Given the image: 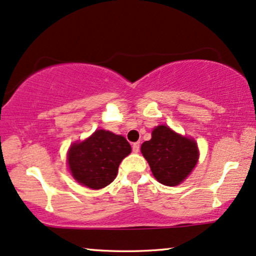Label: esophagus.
<instances>
[{
    "label": "esophagus",
    "mask_w": 256,
    "mask_h": 256,
    "mask_svg": "<svg viewBox=\"0 0 256 256\" xmlns=\"http://www.w3.org/2000/svg\"><path fill=\"white\" fill-rule=\"evenodd\" d=\"M139 148H140V145H139V142H134V144H132V151H134V153H138Z\"/></svg>",
    "instance_id": "esophagus-1"
}]
</instances>
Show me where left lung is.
<instances>
[{
    "label": "left lung",
    "mask_w": 256,
    "mask_h": 256,
    "mask_svg": "<svg viewBox=\"0 0 256 256\" xmlns=\"http://www.w3.org/2000/svg\"><path fill=\"white\" fill-rule=\"evenodd\" d=\"M140 151L152 174L165 186H176L196 168L199 150L194 139L176 134L168 126L153 128L152 138L142 142Z\"/></svg>",
    "instance_id": "1"
}]
</instances>
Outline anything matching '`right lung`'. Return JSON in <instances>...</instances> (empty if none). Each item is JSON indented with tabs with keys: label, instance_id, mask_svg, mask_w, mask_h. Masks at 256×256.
<instances>
[{
	"label": "right lung",
	"instance_id": "right-lung-1",
	"mask_svg": "<svg viewBox=\"0 0 256 256\" xmlns=\"http://www.w3.org/2000/svg\"><path fill=\"white\" fill-rule=\"evenodd\" d=\"M130 153L131 146L122 136L96 130L85 140L70 146L66 160L77 182L100 190L114 182L119 164Z\"/></svg>",
	"mask_w": 256,
	"mask_h": 256
}]
</instances>
